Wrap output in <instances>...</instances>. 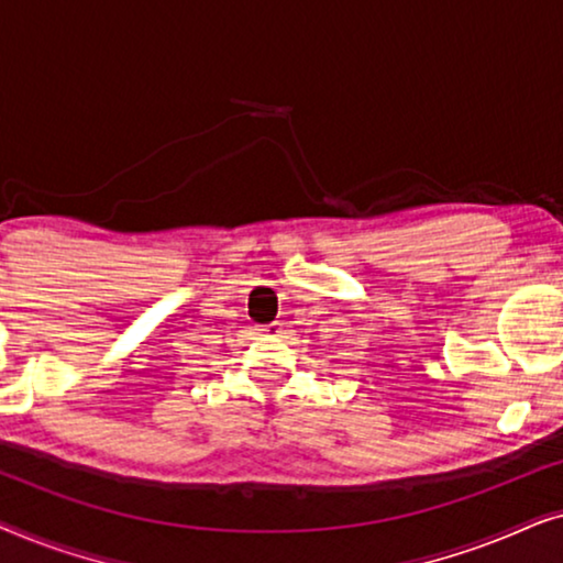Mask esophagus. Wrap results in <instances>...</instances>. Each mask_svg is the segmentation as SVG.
<instances>
[{"label": "esophagus", "instance_id": "1", "mask_svg": "<svg viewBox=\"0 0 563 563\" xmlns=\"http://www.w3.org/2000/svg\"><path fill=\"white\" fill-rule=\"evenodd\" d=\"M261 333H266V335H276V333H282V322H272V325L261 328Z\"/></svg>", "mask_w": 563, "mask_h": 563}]
</instances>
